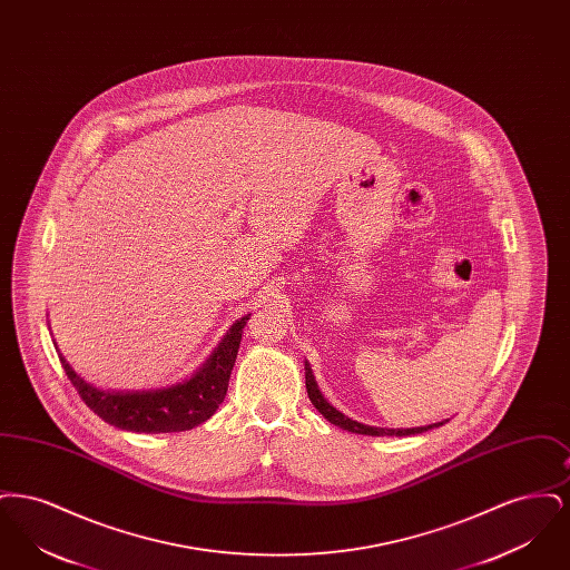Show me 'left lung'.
I'll return each instance as SVG.
<instances>
[{"label": "left lung", "instance_id": "1", "mask_svg": "<svg viewBox=\"0 0 570 570\" xmlns=\"http://www.w3.org/2000/svg\"><path fill=\"white\" fill-rule=\"evenodd\" d=\"M305 386H307L309 402L325 416L326 421L333 423V425H337V428H342V430H346V432H353V434L400 435V438H404V435L423 434V432H430V430H434V428H440V425L449 423V419H444V421H440V423L423 425V428H397V430H391V428H374V425H365V423L353 421L351 416H346L344 412H340L337 407H333L326 402L325 395H323V391L318 389V382L314 379V372H312V367H309L307 361H305Z\"/></svg>", "mask_w": 570, "mask_h": 570}]
</instances>
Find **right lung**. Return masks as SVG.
Segmentation results:
<instances>
[{
  "mask_svg": "<svg viewBox=\"0 0 570 570\" xmlns=\"http://www.w3.org/2000/svg\"><path fill=\"white\" fill-rule=\"evenodd\" d=\"M249 314L242 316L226 331L222 342L209 358L191 374L190 379L142 391L100 389L79 376L66 356L59 353L66 376L79 391L82 402L91 407L105 423L117 430L135 434H170L188 432L216 414L228 391V380L239 353L242 333Z\"/></svg>",
  "mask_w": 570,
  "mask_h": 570,
  "instance_id": "obj_1",
  "label": "right lung"
}]
</instances>
